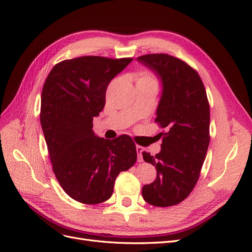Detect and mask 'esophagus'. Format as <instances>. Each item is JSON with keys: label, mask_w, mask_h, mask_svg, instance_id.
Returning a JSON list of instances; mask_svg holds the SVG:
<instances>
[{"label": "esophagus", "mask_w": 252, "mask_h": 252, "mask_svg": "<svg viewBox=\"0 0 252 252\" xmlns=\"http://www.w3.org/2000/svg\"><path fill=\"white\" fill-rule=\"evenodd\" d=\"M136 148V154H138V161L139 162H143V151H144V148L142 146H140V145H136L135 146Z\"/></svg>", "instance_id": "1"}]
</instances>
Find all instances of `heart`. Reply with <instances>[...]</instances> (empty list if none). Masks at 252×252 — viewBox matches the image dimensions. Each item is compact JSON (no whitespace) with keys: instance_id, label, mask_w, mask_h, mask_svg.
Here are the masks:
<instances>
[{"instance_id":"1","label":"heart","mask_w":252,"mask_h":252,"mask_svg":"<svg viewBox=\"0 0 252 252\" xmlns=\"http://www.w3.org/2000/svg\"><path fill=\"white\" fill-rule=\"evenodd\" d=\"M136 84H149V85L158 86V80L154 74L148 71H140L135 75Z\"/></svg>"}]
</instances>
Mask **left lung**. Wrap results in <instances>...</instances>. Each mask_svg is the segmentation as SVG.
<instances>
[{"mask_svg": "<svg viewBox=\"0 0 252 252\" xmlns=\"http://www.w3.org/2000/svg\"><path fill=\"white\" fill-rule=\"evenodd\" d=\"M162 82L156 122L162 132L161 151L143 152L156 166L157 179L142 189L144 200L158 207L184 201L192 191L209 146L210 109L204 84L192 67L165 53L136 58Z\"/></svg>", "mask_w": 252, "mask_h": 252, "instance_id": "8db88e82", "label": "left lung"}]
</instances>
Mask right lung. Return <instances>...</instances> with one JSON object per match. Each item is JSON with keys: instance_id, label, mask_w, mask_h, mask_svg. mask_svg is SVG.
Instances as JSON below:
<instances>
[{"instance_id": "add662e5", "label": "right lung", "mask_w": 252, "mask_h": 252, "mask_svg": "<svg viewBox=\"0 0 252 252\" xmlns=\"http://www.w3.org/2000/svg\"><path fill=\"white\" fill-rule=\"evenodd\" d=\"M131 61L93 56L65 60L44 83L40 120L52 170L64 191L80 203L107 201L119 173L136 161L130 136L107 140L93 130L108 84Z\"/></svg>"}]
</instances>
